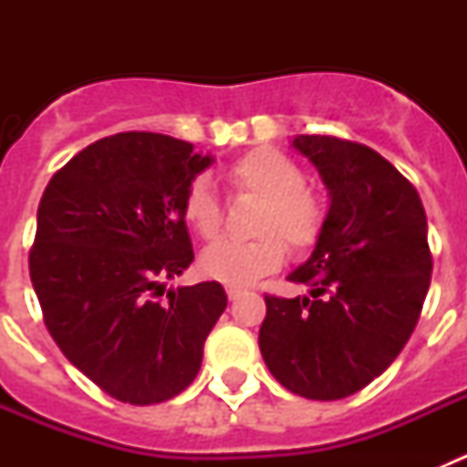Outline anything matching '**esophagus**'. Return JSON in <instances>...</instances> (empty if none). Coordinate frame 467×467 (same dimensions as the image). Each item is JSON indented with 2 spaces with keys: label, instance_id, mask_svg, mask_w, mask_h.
Here are the masks:
<instances>
[{
  "label": "esophagus",
  "instance_id": "1",
  "mask_svg": "<svg viewBox=\"0 0 467 467\" xmlns=\"http://www.w3.org/2000/svg\"><path fill=\"white\" fill-rule=\"evenodd\" d=\"M245 295V290L243 287H236V285H226V296H229L231 301H236L238 296Z\"/></svg>",
  "mask_w": 467,
  "mask_h": 467
}]
</instances>
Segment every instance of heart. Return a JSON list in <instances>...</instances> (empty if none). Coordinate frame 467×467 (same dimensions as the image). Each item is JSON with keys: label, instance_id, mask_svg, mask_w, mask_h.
Here are the masks:
<instances>
[{"label": "heart", "instance_id": "heart-1", "mask_svg": "<svg viewBox=\"0 0 467 467\" xmlns=\"http://www.w3.org/2000/svg\"><path fill=\"white\" fill-rule=\"evenodd\" d=\"M234 189L257 196L250 241L220 238L201 254V271L226 285H250L283 264L285 243L292 253H306L320 241L327 208L320 193L306 187V172L290 156L257 147L226 168ZM182 217L201 238H214L222 226V201L208 177H193L182 198Z\"/></svg>", "mask_w": 467, "mask_h": 467}]
</instances>
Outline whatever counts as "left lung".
I'll list each match as a JSON object with an SVG mask.
<instances>
[{
    "mask_svg": "<svg viewBox=\"0 0 467 467\" xmlns=\"http://www.w3.org/2000/svg\"><path fill=\"white\" fill-rule=\"evenodd\" d=\"M332 203L311 259L292 283L308 296L264 295L259 350L275 381L308 400L358 393L410 341L432 274L426 210L414 184L374 150L296 135Z\"/></svg>",
    "mask_w": 467,
    "mask_h": 467,
    "instance_id": "obj_1",
    "label": "left lung"
}]
</instances>
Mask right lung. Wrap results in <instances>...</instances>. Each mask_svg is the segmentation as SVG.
Masks as SVG:
<instances>
[{"label":"right lung","instance_id":"1","mask_svg":"<svg viewBox=\"0 0 467 467\" xmlns=\"http://www.w3.org/2000/svg\"><path fill=\"white\" fill-rule=\"evenodd\" d=\"M210 163L171 135L117 133L67 161L39 201L30 278L44 325L121 402L182 393L226 308L220 283L168 292L161 283L192 264L182 198Z\"/></svg>","mask_w":467,"mask_h":467}]
</instances>
